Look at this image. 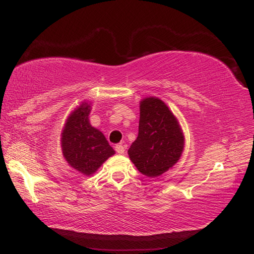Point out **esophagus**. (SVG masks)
Masks as SVG:
<instances>
[{
	"mask_svg": "<svg viewBox=\"0 0 254 254\" xmlns=\"http://www.w3.org/2000/svg\"><path fill=\"white\" fill-rule=\"evenodd\" d=\"M115 151L120 154H123L124 151H126V148H124V145L122 144H117L115 145Z\"/></svg>",
	"mask_w": 254,
	"mask_h": 254,
	"instance_id": "1",
	"label": "esophagus"
}]
</instances>
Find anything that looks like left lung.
Masks as SVG:
<instances>
[{
	"label": "left lung",
	"instance_id": "8db88e82",
	"mask_svg": "<svg viewBox=\"0 0 254 254\" xmlns=\"http://www.w3.org/2000/svg\"><path fill=\"white\" fill-rule=\"evenodd\" d=\"M185 137L177 119L157 97L140 102L139 134L128 149V157L141 174L158 177L179 160Z\"/></svg>",
	"mask_w": 254,
	"mask_h": 254
}]
</instances>
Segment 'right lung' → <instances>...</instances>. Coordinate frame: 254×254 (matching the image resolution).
Listing matches in <instances>:
<instances>
[{"label": "right lung", "mask_w": 254, "mask_h": 254, "mask_svg": "<svg viewBox=\"0 0 254 254\" xmlns=\"http://www.w3.org/2000/svg\"><path fill=\"white\" fill-rule=\"evenodd\" d=\"M91 104L83 102L68 117L62 133V149L68 165L91 176L115 151L104 134L88 121Z\"/></svg>", "instance_id": "1"}]
</instances>
